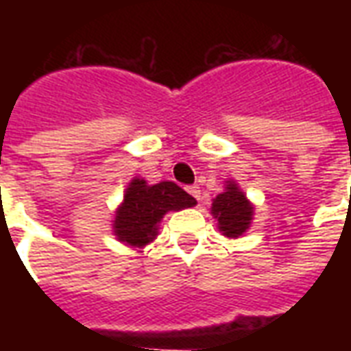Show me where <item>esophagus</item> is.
Wrapping results in <instances>:
<instances>
[{
	"instance_id": "34e87169",
	"label": "esophagus",
	"mask_w": 351,
	"mask_h": 351,
	"mask_svg": "<svg viewBox=\"0 0 351 351\" xmlns=\"http://www.w3.org/2000/svg\"><path fill=\"white\" fill-rule=\"evenodd\" d=\"M188 191H190L191 195L197 199V201H201V188H199V186H190V188H188Z\"/></svg>"
}]
</instances>
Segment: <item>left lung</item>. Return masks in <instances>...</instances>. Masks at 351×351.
<instances>
[{
    "instance_id": "left-lung-1",
    "label": "left lung",
    "mask_w": 351,
    "mask_h": 351,
    "mask_svg": "<svg viewBox=\"0 0 351 351\" xmlns=\"http://www.w3.org/2000/svg\"><path fill=\"white\" fill-rule=\"evenodd\" d=\"M213 216L218 220L221 235L239 239L250 228L254 205L246 199L244 191L229 180L226 191L213 199Z\"/></svg>"
}]
</instances>
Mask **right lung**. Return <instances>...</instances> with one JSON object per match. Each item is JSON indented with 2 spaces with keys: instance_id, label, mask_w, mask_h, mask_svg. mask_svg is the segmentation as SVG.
Listing matches in <instances>:
<instances>
[{
  "instance_id": "right-lung-1",
  "label": "right lung",
  "mask_w": 351,
  "mask_h": 351,
  "mask_svg": "<svg viewBox=\"0 0 351 351\" xmlns=\"http://www.w3.org/2000/svg\"><path fill=\"white\" fill-rule=\"evenodd\" d=\"M197 205L190 193L175 182L146 184L133 178L116 208L112 229L116 239L133 248H143L158 235V226L169 210H182Z\"/></svg>"
}]
</instances>
